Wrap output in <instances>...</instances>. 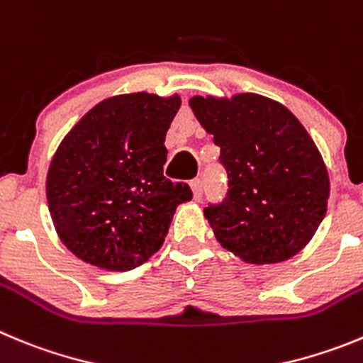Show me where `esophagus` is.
<instances>
[{
  "label": "esophagus",
  "mask_w": 363,
  "mask_h": 363,
  "mask_svg": "<svg viewBox=\"0 0 363 363\" xmlns=\"http://www.w3.org/2000/svg\"><path fill=\"white\" fill-rule=\"evenodd\" d=\"M191 191H192V198H194V201H199V199L203 198V182H201L199 178L192 179Z\"/></svg>",
  "instance_id": "esophagus-1"
}]
</instances>
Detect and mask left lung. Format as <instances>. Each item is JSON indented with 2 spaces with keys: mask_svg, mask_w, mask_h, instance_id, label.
Listing matches in <instances>:
<instances>
[{
  "mask_svg": "<svg viewBox=\"0 0 363 363\" xmlns=\"http://www.w3.org/2000/svg\"><path fill=\"white\" fill-rule=\"evenodd\" d=\"M192 111L221 147L228 192L205 208L216 239L241 261L275 264L311 241L328 211L329 174L297 116L257 93L192 97Z\"/></svg>",
  "mask_w": 363,
  "mask_h": 363,
  "instance_id": "left-lung-1",
  "label": "left lung"
}]
</instances>
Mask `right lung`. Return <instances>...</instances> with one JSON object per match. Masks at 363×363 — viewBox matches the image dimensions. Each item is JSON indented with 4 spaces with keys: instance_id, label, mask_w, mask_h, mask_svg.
<instances>
[{
    "instance_id": "obj_1",
    "label": "right lung",
    "mask_w": 363,
    "mask_h": 363,
    "mask_svg": "<svg viewBox=\"0 0 363 363\" xmlns=\"http://www.w3.org/2000/svg\"><path fill=\"white\" fill-rule=\"evenodd\" d=\"M179 95L124 93L93 106L62 138L46 174L59 239L81 261L128 272L164 245L189 185L164 176Z\"/></svg>"
}]
</instances>
